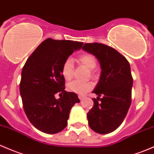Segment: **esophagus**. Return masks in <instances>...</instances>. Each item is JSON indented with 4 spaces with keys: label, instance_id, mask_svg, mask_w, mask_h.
<instances>
[{
    "label": "esophagus",
    "instance_id": "1",
    "mask_svg": "<svg viewBox=\"0 0 154 154\" xmlns=\"http://www.w3.org/2000/svg\"><path fill=\"white\" fill-rule=\"evenodd\" d=\"M78 97H79V99H80V100H82V99L83 98V96H82V95L79 94V95H78Z\"/></svg>",
    "mask_w": 154,
    "mask_h": 154
}]
</instances>
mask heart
Wrapping results in <instances>:
<instances>
[{
    "mask_svg": "<svg viewBox=\"0 0 154 154\" xmlns=\"http://www.w3.org/2000/svg\"><path fill=\"white\" fill-rule=\"evenodd\" d=\"M79 61L85 65L88 69L93 70L97 66V60L95 57L89 53H84L79 57ZM74 72V63L71 58H66L63 63L61 67V74L66 80L69 81L73 77ZM68 90L74 93L85 94L92 88V85L89 82H80L73 81L68 85Z\"/></svg>",
    "mask_w": 154,
    "mask_h": 154,
    "instance_id": "1",
    "label": "heart"
}]
</instances>
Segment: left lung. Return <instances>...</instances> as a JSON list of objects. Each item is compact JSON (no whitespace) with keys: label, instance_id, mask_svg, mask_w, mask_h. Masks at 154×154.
<instances>
[{"label":"left lung","instance_id":"1","mask_svg":"<svg viewBox=\"0 0 154 154\" xmlns=\"http://www.w3.org/2000/svg\"><path fill=\"white\" fill-rule=\"evenodd\" d=\"M82 49L97 58L102 69L93 91L98 97L92 100L93 108L87 113L88 125L98 134L113 132L123 122L131 104L130 64L116 49L103 43H85Z\"/></svg>","mask_w":154,"mask_h":154}]
</instances>
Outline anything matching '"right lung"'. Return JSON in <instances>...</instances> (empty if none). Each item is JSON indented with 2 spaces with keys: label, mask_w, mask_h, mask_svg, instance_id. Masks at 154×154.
<instances>
[{
  "label": "right lung",
  "mask_w": 154,
  "mask_h": 154,
  "mask_svg": "<svg viewBox=\"0 0 154 154\" xmlns=\"http://www.w3.org/2000/svg\"><path fill=\"white\" fill-rule=\"evenodd\" d=\"M83 43L48 38L29 57L22 69L20 93L30 122L48 134L60 132L68 124L72 108L80 103L74 92L65 91L63 63ZM56 93L61 98L57 100Z\"/></svg>",
  "instance_id": "add662e5"
}]
</instances>
